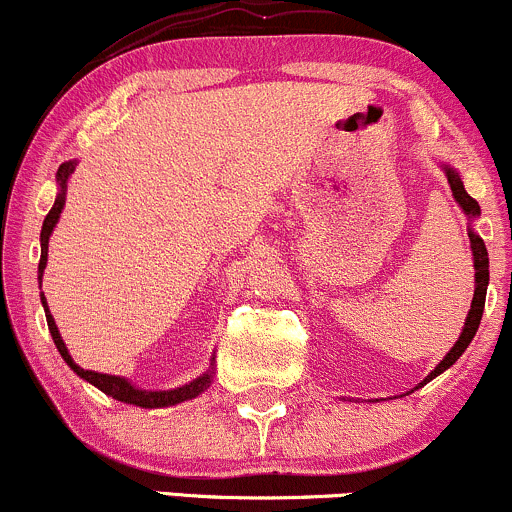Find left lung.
Instances as JSON below:
<instances>
[{"mask_svg":"<svg viewBox=\"0 0 512 512\" xmlns=\"http://www.w3.org/2000/svg\"><path fill=\"white\" fill-rule=\"evenodd\" d=\"M440 166H443L445 176H448V184H450V191H453L455 204H458L460 209H463V214L468 216V221H470V224H473V221L480 216L478 201H475L473 196H470L468 191H465L463 181H460V174L453 169V166H450V164H440ZM468 239H470V251H473V266H475V293H473V303H470L468 316H465V326H463V331H460L458 341L453 343V348H450V351L443 356V361H440L438 366H435L433 371H430L428 376L423 378V381L418 383L416 388L426 386V383L433 381V378L440 376V373H443V371H448V368L453 366V363L458 361L460 356H463L465 348H468L470 341H473V338H475V331H478V326H480V318H483L485 293H488V281H490L488 249H485L483 239H480V236L473 231V226H468ZM416 388H413V391H416ZM413 391H408V393H413Z\"/></svg>","mask_w":512,"mask_h":512,"instance_id":"8db88e82","label":"left lung"}]
</instances>
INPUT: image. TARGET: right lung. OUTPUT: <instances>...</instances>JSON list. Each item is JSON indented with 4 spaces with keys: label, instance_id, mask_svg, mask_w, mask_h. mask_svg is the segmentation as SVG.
<instances>
[{
    "label": "right lung",
    "instance_id": "obj_1",
    "mask_svg": "<svg viewBox=\"0 0 512 512\" xmlns=\"http://www.w3.org/2000/svg\"><path fill=\"white\" fill-rule=\"evenodd\" d=\"M74 169H77V159L64 161L57 171L59 194H57V199H54L52 211H49L47 219H44L42 236H39V241H42V258H39V286H42L44 268H47L49 236L54 234V226H57L59 216H62L64 204H67V181H69V176L74 174ZM42 306H44V313H47V326H49V333H52V338H54V346H57V351L62 353V358L67 361V366L72 368L79 378H84L86 383H91L94 388H99L101 393H106V396L114 398V401L129 403V406H139V408H169V406H176V403H184V401H191V398L201 396V393L211 386V381H214V358H211L209 371H204L199 378H194V381L186 383V386L169 388V391H146V388L134 386V383L124 376H109V373L86 371V368L79 366V363H74V358L69 356V348H67V343H64L62 333H59L57 323H54V316H52V311H49L44 293H42Z\"/></svg>",
    "mask_w": 512,
    "mask_h": 512
}]
</instances>
